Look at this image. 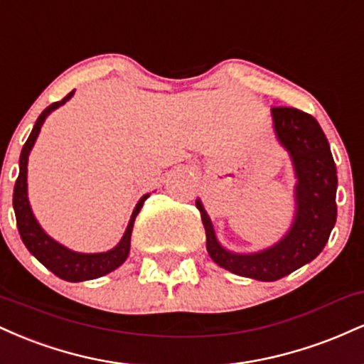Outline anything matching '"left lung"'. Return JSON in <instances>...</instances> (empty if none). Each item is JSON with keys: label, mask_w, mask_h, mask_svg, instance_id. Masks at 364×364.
<instances>
[{"label": "left lung", "mask_w": 364, "mask_h": 364, "mask_svg": "<svg viewBox=\"0 0 364 364\" xmlns=\"http://www.w3.org/2000/svg\"><path fill=\"white\" fill-rule=\"evenodd\" d=\"M270 112L275 139L289 154L296 178L294 215L286 235L260 252H231L217 240L202 200L195 202L212 260L229 272L263 282L277 281L315 260L337 219V169L318 121L294 107H272Z\"/></svg>", "instance_id": "obj_1"}]
</instances>
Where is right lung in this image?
<instances>
[{"label":"right lung","mask_w":364,"mask_h":364,"mask_svg":"<svg viewBox=\"0 0 364 364\" xmlns=\"http://www.w3.org/2000/svg\"><path fill=\"white\" fill-rule=\"evenodd\" d=\"M75 94L70 92L65 99L60 102H54L49 107L41 112V116L37 118L34 128H32L31 135H28L27 141H25L22 154H20V173L16 178L15 190H14V210L16 217V225H18L20 237H22L23 245L27 246V250L39 260L46 269H49L54 275L63 279V281L68 282H82V281H90V279L102 277V275L112 272V270L118 269L119 265H123L124 260L128 258L129 253V241H132V231L133 224H135L136 215H139L141 205H144L145 200L149 198V193L144 195L139 200L135 208H133L132 217H129V223L127 225V231H124L123 237L119 240V243L114 248L107 250V252L101 253H80L73 252V250L66 248L65 245L58 243L56 240H53L48 232L41 228V224L37 223L34 212H32L31 202H28V193H27V164H28V156H31V150L34 147L37 136H39L41 128H43L46 118L54 109L63 106L66 101L72 99Z\"/></svg>","instance_id":"right-lung-1"}]
</instances>
